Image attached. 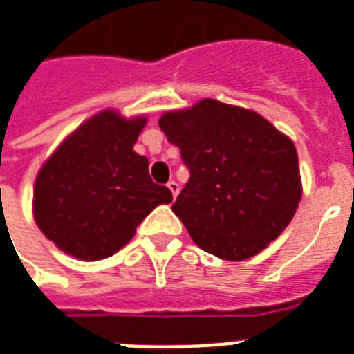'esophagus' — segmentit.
I'll return each instance as SVG.
<instances>
[{"label":"esophagus","instance_id":"obj_1","mask_svg":"<svg viewBox=\"0 0 354 354\" xmlns=\"http://www.w3.org/2000/svg\"><path fill=\"white\" fill-rule=\"evenodd\" d=\"M167 187H169L170 193H172V198H176L178 191H180V185H178V182H174V180H170L169 184H167Z\"/></svg>","mask_w":354,"mask_h":354}]
</instances>
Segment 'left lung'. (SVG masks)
<instances>
[{
	"label": "left lung",
	"mask_w": 354,
	"mask_h": 354,
	"mask_svg": "<svg viewBox=\"0 0 354 354\" xmlns=\"http://www.w3.org/2000/svg\"><path fill=\"white\" fill-rule=\"evenodd\" d=\"M189 180L172 212L198 248L227 261L263 251L302 197L295 144L257 112L204 99L159 120Z\"/></svg>",
	"instance_id": "8db88e82"
}]
</instances>
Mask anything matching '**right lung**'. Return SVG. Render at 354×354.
<instances>
[{"label":"right lung","instance_id":"add662e5","mask_svg":"<svg viewBox=\"0 0 354 354\" xmlns=\"http://www.w3.org/2000/svg\"><path fill=\"white\" fill-rule=\"evenodd\" d=\"M146 118L112 111L80 125L44 163L33 189L39 229L59 250L99 261L124 248L142 219L172 193L153 184L148 159L133 150Z\"/></svg>","mask_w":354,"mask_h":354}]
</instances>
